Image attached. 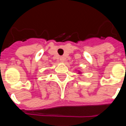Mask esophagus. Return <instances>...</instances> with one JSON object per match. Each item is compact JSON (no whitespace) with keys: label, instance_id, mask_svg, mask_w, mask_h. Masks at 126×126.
Returning a JSON list of instances; mask_svg holds the SVG:
<instances>
[{"label":"esophagus","instance_id":"esophagus-1","mask_svg":"<svg viewBox=\"0 0 126 126\" xmlns=\"http://www.w3.org/2000/svg\"><path fill=\"white\" fill-rule=\"evenodd\" d=\"M59 60L61 61H62V62H63V61H65V58H64V57H61L59 58Z\"/></svg>","mask_w":126,"mask_h":126}]
</instances>
